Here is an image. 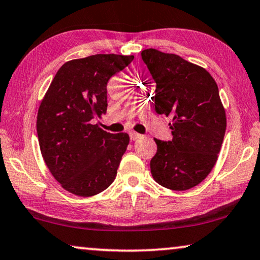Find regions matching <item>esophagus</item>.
Wrapping results in <instances>:
<instances>
[{
  "label": "esophagus",
  "mask_w": 260,
  "mask_h": 260,
  "mask_svg": "<svg viewBox=\"0 0 260 260\" xmlns=\"http://www.w3.org/2000/svg\"><path fill=\"white\" fill-rule=\"evenodd\" d=\"M129 138H131V140L135 141V140H138V139L142 138V135L137 133V132H129Z\"/></svg>",
  "instance_id": "34e87169"
}]
</instances>
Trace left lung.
Instances as JSON below:
<instances>
[{"label": "left lung", "instance_id": "1", "mask_svg": "<svg viewBox=\"0 0 260 260\" xmlns=\"http://www.w3.org/2000/svg\"><path fill=\"white\" fill-rule=\"evenodd\" d=\"M156 83L154 108L170 116L173 139H154L151 160L154 180L173 191H186L210 174L220 152L226 131L225 109L210 73L175 54L156 49L141 52Z\"/></svg>", "mask_w": 260, "mask_h": 260}]
</instances>
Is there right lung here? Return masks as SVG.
Masks as SVG:
<instances>
[{
	"label": "right lung",
	"mask_w": 260,
	"mask_h": 260,
	"mask_svg": "<svg viewBox=\"0 0 260 260\" xmlns=\"http://www.w3.org/2000/svg\"><path fill=\"white\" fill-rule=\"evenodd\" d=\"M133 58L96 54L66 62L40 105L36 129L43 160L73 194H98L116 177L129 137L108 133L94 120L107 111L108 80Z\"/></svg>",
	"instance_id": "add662e5"
}]
</instances>
